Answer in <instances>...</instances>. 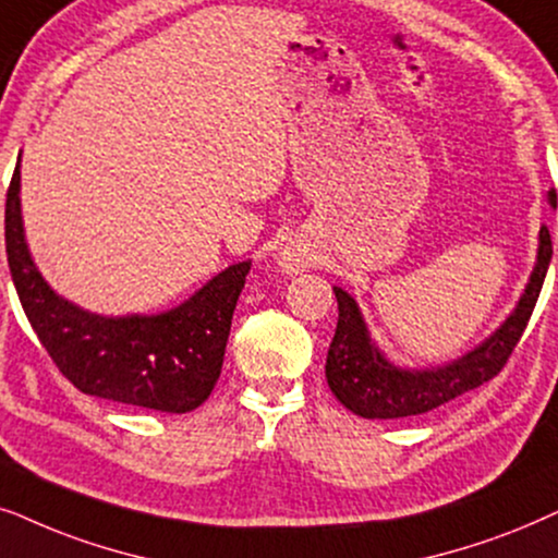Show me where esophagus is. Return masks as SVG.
<instances>
[{
  "label": "esophagus",
  "mask_w": 558,
  "mask_h": 558,
  "mask_svg": "<svg viewBox=\"0 0 558 558\" xmlns=\"http://www.w3.org/2000/svg\"><path fill=\"white\" fill-rule=\"evenodd\" d=\"M280 265L286 267V272H299V270H303V265H306V259H303L301 252L286 250L283 255H280Z\"/></svg>",
  "instance_id": "34e87169"
}]
</instances>
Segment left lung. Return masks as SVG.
<instances>
[{
    "label": "left lung",
    "instance_id": "8db88e82",
    "mask_svg": "<svg viewBox=\"0 0 558 558\" xmlns=\"http://www.w3.org/2000/svg\"><path fill=\"white\" fill-rule=\"evenodd\" d=\"M548 202L556 206L554 191H548ZM551 255V234H548V227H541L536 267H533L515 311L505 318V324L493 337H487L472 352L444 367L403 369L385 360V354L369 339L356 301L341 288H333L339 303V322L329 356H326V380H329L331 392L341 405L362 418H405V415L434 411V408L464 396L466 390L493 380L529 326Z\"/></svg>",
    "mask_w": 558,
    "mask_h": 558
}]
</instances>
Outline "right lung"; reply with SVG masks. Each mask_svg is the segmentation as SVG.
I'll return each mask as SVG.
<instances>
[{
	"label": "right lung",
	"instance_id": "1",
	"mask_svg": "<svg viewBox=\"0 0 558 558\" xmlns=\"http://www.w3.org/2000/svg\"><path fill=\"white\" fill-rule=\"evenodd\" d=\"M4 242L29 326L81 392L162 413H189L211 396L250 259L229 265L162 314H88L61 299L29 257L20 214V162L7 191Z\"/></svg>",
	"mask_w": 558,
	"mask_h": 558
}]
</instances>
